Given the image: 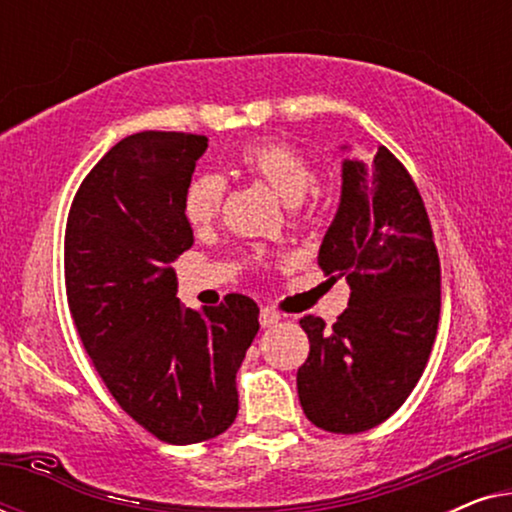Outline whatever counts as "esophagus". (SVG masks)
<instances>
[{
	"mask_svg": "<svg viewBox=\"0 0 512 512\" xmlns=\"http://www.w3.org/2000/svg\"><path fill=\"white\" fill-rule=\"evenodd\" d=\"M279 319H282V314H279V312L275 310V307H268V305H265L263 310H261V326H263V328L275 326Z\"/></svg>",
	"mask_w": 512,
	"mask_h": 512,
	"instance_id": "obj_1",
	"label": "esophagus"
}]
</instances>
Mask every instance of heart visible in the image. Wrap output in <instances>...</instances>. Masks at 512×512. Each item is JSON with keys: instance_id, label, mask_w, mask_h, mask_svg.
Segmentation results:
<instances>
[{"instance_id": "1", "label": "heart", "mask_w": 512, "mask_h": 512, "mask_svg": "<svg viewBox=\"0 0 512 512\" xmlns=\"http://www.w3.org/2000/svg\"><path fill=\"white\" fill-rule=\"evenodd\" d=\"M237 163L275 188L286 202H298L303 198L314 179L310 160L284 139H258V142L242 146L237 153ZM312 193L314 198L319 195V191ZM223 195H226V184L219 174L202 172L191 179L184 193V216L191 228H205L219 216Z\"/></svg>"}]
</instances>
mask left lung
Here are the masks:
<instances>
[{
  "label": "left lung",
  "mask_w": 512,
  "mask_h": 512,
  "mask_svg": "<svg viewBox=\"0 0 512 512\" xmlns=\"http://www.w3.org/2000/svg\"><path fill=\"white\" fill-rule=\"evenodd\" d=\"M317 261L331 282L347 279L352 293L331 328L314 314L300 319L310 354L298 368V396L314 426L349 436L382 424L405 403L440 319L429 214L387 146L368 163H342L340 209Z\"/></svg>",
  "instance_id": "left-lung-1"
}]
</instances>
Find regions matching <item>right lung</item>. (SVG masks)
Segmentation results:
<instances>
[{
    "label": "right lung",
    "mask_w": 512,
    "mask_h": 512,
    "mask_svg": "<svg viewBox=\"0 0 512 512\" xmlns=\"http://www.w3.org/2000/svg\"><path fill=\"white\" fill-rule=\"evenodd\" d=\"M205 135L137 132L81 181L67 216L65 286L74 326L116 403L158 440L216 438L240 410L235 375L258 305L228 293L184 310L172 263L191 249L184 193Z\"/></svg>",
    "instance_id": "obj_1"
}]
</instances>
